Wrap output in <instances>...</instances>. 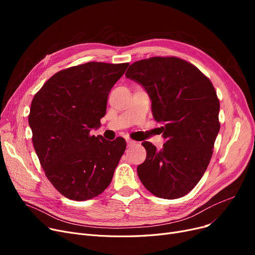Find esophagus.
Here are the masks:
<instances>
[{
	"label": "esophagus",
	"instance_id": "1",
	"mask_svg": "<svg viewBox=\"0 0 255 255\" xmlns=\"http://www.w3.org/2000/svg\"><path fill=\"white\" fill-rule=\"evenodd\" d=\"M126 142H127V145H128V146H131V145H133V144H135V141L130 139V138H127V139H126Z\"/></svg>",
	"mask_w": 255,
	"mask_h": 255
}]
</instances>
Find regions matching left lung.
<instances>
[{"mask_svg": "<svg viewBox=\"0 0 255 255\" xmlns=\"http://www.w3.org/2000/svg\"><path fill=\"white\" fill-rule=\"evenodd\" d=\"M126 77L139 84L166 139L158 151L143 141L146 157L137 166L142 185L154 195L175 199L191 191L204 176L220 129V104L211 80L188 62L154 57L130 65Z\"/></svg>", "mask_w": 255, "mask_h": 255, "instance_id": "left-lung-1", "label": "left lung"}]
</instances>
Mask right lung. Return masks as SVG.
<instances>
[{"instance_id": "right-lung-1", "label": "right lung", "mask_w": 255, "mask_h": 255, "mask_svg": "<svg viewBox=\"0 0 255 255\" xmlns=\"http://www.w3.org/2000/svg\"><path fill=\"white\" fill-rule=\"evenodd\" d=\"M129 66L89 62L52 75L33 98L29 125L45 176L65 197L87 200L112 182L126 141L91 135L109 94Z\"/></svg>"}]
</instances>
